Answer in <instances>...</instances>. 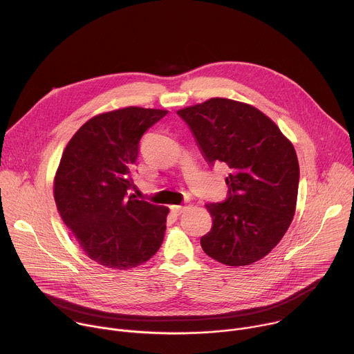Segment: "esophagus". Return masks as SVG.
Segmentation results:
<instances>
[{
    "instance_id": "34e87169",
    "label": "esophagus",
    "mask_w": 354,
    "mask_h": 354,
    "mask_svg": "<svg viewBox=\"0 0 354 354\" xmlns=\"http://www.w3.org/2000/svg\"><path fill=\"white\" fill-rule=\"evenodd\" d=\"M171 210H172V213H175L176 216H180V214L186 210V206H172Z\"/></svg>"
}]
</instances>
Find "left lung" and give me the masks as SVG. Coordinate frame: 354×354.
I'll list each match as a JSON object with an SVG mask.
<instances>
[{
    "instance_id": "left-lung-1",
    "label": "left lung",
    "mask_w": 354,
    "mask_h": 354,
    "mask_svg": "<svg viewBox=\"0 0 354 354\" xmlns=\"http://www.w3.org/2000/svg\"><path fill=\"white\" fill-rule=\"evenodd\" d=\"M176 113L205 160L231 171L227 200L206 205L213 225L201 236V248L227 266L261 261L295 213L299 165L291 141L263 112L228 97H212Z\"/></svg>"
}]
</instances>
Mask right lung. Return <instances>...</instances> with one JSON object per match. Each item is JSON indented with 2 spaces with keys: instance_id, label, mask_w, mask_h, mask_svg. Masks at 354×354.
Segmentation results:
<instances>
[{
  "instance_id": "obj_1",
  "label": "right lung",
  "mask_w": 354,
  "mask_h": 354,
  "mask_svg": "<svg viewBox=\"0 0 354 354\" xmlns=\"http://www.w3.org/2000/svg\"><path fill=\"white\" fill-rule=\"evenodd\" d=\"M168 111L127 106L85 122L66 145L53 180L57 212L84 254L127 270L162 245L169 209L127 196L142 134Z\"/></svg>"
}]
</instances>
